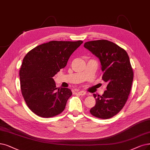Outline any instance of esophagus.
Returning <instances> with one entry per match:
<instances>
[{
	"instance_id": "obj_1",
	"label": "esophagus",
	"mask_w": 150,
	"mask_h": 150,
	"mask_svg": "<svg viewBox=\"0 0 150 150\" xmlns=\"http://www.w3.org/2000/svg\"><path fill=\"white\" fill-rule=\"evenodd\" d=\"M76 93H78L80 95H86V92L85 91H79V92H77Z\"/></svg>"
}]
</instances>
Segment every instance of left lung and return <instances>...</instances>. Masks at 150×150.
I'll return each mask as SVG.
<instances>
[{
	"mask_svg": "<svg viewBox=\"0 0 150 150\" xmlns=\"http://www.w3.org/2000/svg\"><path fill=\"white\" fill-rule=\"evenodd\" d=\"M83 46L100 59L102 80L108 82L102 95L93 94L96 103L90 112L98 118H111L123 108L130 92L134 72L129 55L122 48L107 40L87 42Z\"/></svg>",
	"mask_w": 150,
	"mask_h": 150,
	"instance_id": "obj_1",
	"label": "left lung"
}]
</instances>
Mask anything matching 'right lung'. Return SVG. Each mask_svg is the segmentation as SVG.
Masks as SVG:
<instances>
[{"label": "right lung", "mask_w": 150, "mask_h": 150, "mask_svg": "<svg viewBox=\"0 0 150 150\" xmlns=\"http://www.w3.org/2000/svg\"><path fill=\"white\" fill-rule=\"evenodd\" d=\"M82 40H52L35 47L24 57L20 69V87L25 102L35 115L51 117L62 113L72 95L68 88H58L52 77L67 66Z\"/></svg>", "instance_id": "right-lung-1"}]
</instances>
